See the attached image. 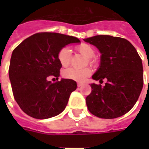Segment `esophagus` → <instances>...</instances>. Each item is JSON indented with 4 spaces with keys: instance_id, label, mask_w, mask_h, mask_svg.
<instances>
[{
    "instance_id": "obj_1",
    "label": "esophagus",
    "mask_w": 149,
    "mask_h": 149,
    "mask_svg": "<svg viewBox=\"0 0 149 149\" xmlns=\"http://www.w3.org/2000/svg\"><path fill=\"white\" fill-rule=\"evenodd\" d=\"M83 86V84L82 83H77V86L78 87H80V86Z\"/></svg>"
}]
</instances>
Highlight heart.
I'll list each match as a JSON object with an SVG mask.
<instances>
[{
  "instance_id": "obj_1",
  "label": "heart",
  "mask_w": 149,
  "mask_h": 149,
  "mask_svg": "<svg viewBox=\"0 0 149 149\" xmlns=\"http://www.w3.org/2000/svg\"><path fill=\"white\" fill-rule=\"evenodd\" d=\"M76 50L83 56L87 58L88 63L90 64H93V58L95 56V51L93 48L89 44L82 43L76 46ZM58 60L60 65L63 67H66L70 65L71 61V52L70 49L67 47L62 48L58 52L57 55ZM91 70L90 68H84V69H75V68H69L63 71V76L65 79H72L74 81L84 82L85 79L91 75Z\"/></svg>"
}]
</instances>
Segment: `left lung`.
<instances>
[{
	"instance_id": "8db88e82",
	"label": "left lung",
	"mask_w": 149,
	"mask_h": 149,
	"mask_svg": "<svg viewBox=\"0 0 149 149\" xmlns=\"http://www.w3.org/2000/svg\"><path fill=\"white\" fill-rule=\"evenodd\" d=\"M101 53L100 65L93 79L107 81L104 86L92 84L86 98L89 111L96 117L112 119L127 113L139 99L143 87V66L135 48L127 39L96 36L84 39Z\"/></svg>"
}]
</instances>
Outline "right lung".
Instances as JSON below:
<instances>
[{
  "label": "right lung",
  "mask_w": 149,
  "mask_h": 149,
  "mask_svg": "<svg viewBox=\"0 0 149 149\" xmlns=\"http://www.w3.org/2000/svg\"><path fill=\"white\" fill-rule=\"evenodd\" d=\"M80 41L55 32L36 33L15 48L9 66L13 95L22 111L36 119H46L64 111L70 96L77 89L72 79L58 78L62 67L57 55L62 48Z\"/></svg>",
  "instance_id": "obj_1"
}]
</instances>
